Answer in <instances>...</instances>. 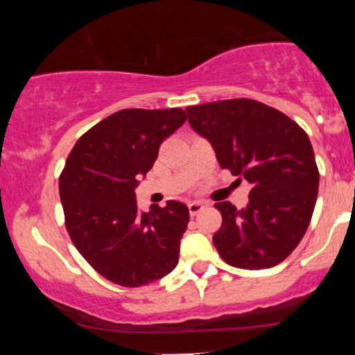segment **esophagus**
<instances>
[{
  "label": "esophagus",
  "instance_id": "esophagus-1",
  "mask_svg": "<svg viewBox=\"0 0 355 355\" xmlns=\"http://www.w3.org/2000/svg\"><path fill=\"white\" fill-rule=\"evenodd\" d=\"M203 208H205V203H202V202L189 203V213H191V216L198 215V213H200Z\"/></svg>",
  "mask_w": 355,
  "mask_h": 355
}]
</instances>
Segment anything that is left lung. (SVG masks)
Here are the masks:
<instances>
[{
    "mask_svg": "<svg viewBox=\"0 0 355 355\" xmlns=\"http://www.w3.org/2000/svg\"><path fill=\"white\" fill-rule=\"evenodd\" d=\"M189 124L211 144L223 169L250 184L249 203H216L213 244L227 265L271 268L299 245L318 196L320 174L309 135L260 101L220 100L186 108Z\"/></svg>",
    "mask_w": 355,
    "mask_h": 355,
    "instance_id": "1",
    "label": "left lung"
}]
</instances>
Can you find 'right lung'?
I'll use <instances>...</instances> for the list:
<instances>
[{"instance_id":"obj_1","label":"right lung","mask_w":355,"mask_h":355,"mask_svg":"<svg viewBox=\"0 0 355 355\" xmlns=\"http://www.w3.org/2000/svg\"><path fill=\"white\" fill-rule=\"evenodd\" d=\"M181 108L121 110L77 140L60 176L66 230L94 270L125 288H139L176 268L189 208L139 211L135 187L159 145L186 123Z\"/></svg>"}]
</instances>
